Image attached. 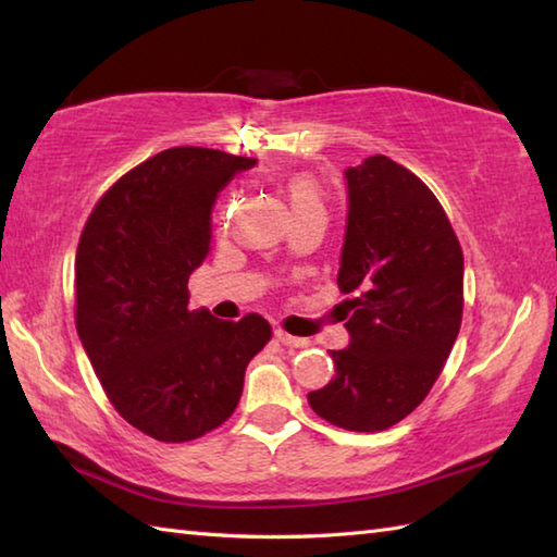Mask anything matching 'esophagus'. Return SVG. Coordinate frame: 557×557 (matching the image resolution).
I'll return each instance as SVG.
<instances>
[{"label": "esophagus", "instance_id": "obj_1", "mask_svg": "<svg viewBox=\"0 0 557 557\" xmlns=\"http://www.w3.org/2000/svg\"><path fill=\"white\" fill-rule=\"evenodd\" d=\"M275 339L280 342V345H285V347H289V349H301V347L309 345V342L301 339V337H292V335H287L285 330H275Z\"/></svg>", "mask_w": 557, "mask_h": 557}]
</instances>
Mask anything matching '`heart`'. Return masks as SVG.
Returning <instances> with one entry per match:
<instances>
[{"label":"heart","mask_w":557,"mask_h":557,"mask_svg":"<svg viewBox=\"0 0 557 557\" xmlns=\"http://www.w3.org/2000/svg\"><path fill=\"white\" fill-rule=\"evenodd\" d=\"M292 212L299 210H323V188L313 176L297 174L285 186Z\"/></svg>","instance_id":"1"}]
</instances>
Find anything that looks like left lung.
Wrapping results in <instances>:
<instances>
[{
    "instance_id": "8db88e82",
    "label": "left lung",
    "mask_w": 557,
    "mask_h": 557,
    "mask_svg": "<svg viewBox=\"0 0 557 557\" xmlns=\"http://www.w3.org/2000/svg\"><path fill=\"white\" fill-rule=\"evenodd\" d=\"M347 227L337 285L349 345L335 377L309 393L318 417L347 431L395 425L429 395L461 323L465 258L443 206L385 156L347 168Z\"/></svg>"
}]
</instances>
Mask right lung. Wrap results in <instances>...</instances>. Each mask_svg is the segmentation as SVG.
Returning <instances> with one entry per match:
<instances>
[{
	"mask_svg": "<svg viewBox=\"0 0 557 557\" xmlns=\"http://www.w3.org/2000/svg\"><path fill=\"white\" fill-rule=\"evenodd\" d=\"M256 158L180 146L126 172L83 227L76 330L114 409L162 443H186L232 417L246 366L270 339L258 313L239 323L188 311V277L210 253L212 206Z\"/></svg>",
	"mask_w": 557,
	"mask_h": 557,
	"instance_id": "obj_1",
	"label": "right lung"
}]
</instances>
